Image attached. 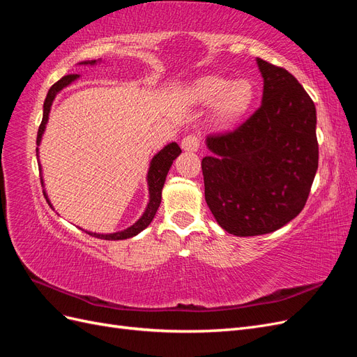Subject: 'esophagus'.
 <instances>
[{
    "mask_svg": "<svg viewBox=\"0 0 357 357\" xmlns=\"http://www.w3.org/2000/svg\"><path fill=\"white\" fill-rule=\"evenodd\" d=\"M199 144H201L199 138L193 134H189L181 139V147L188 150V152H197V150L199 149Z\"/></svg>",
    "mask_w": 357,
    "mask_h": 357,
    "instance_id": "esophagus-1",
    "label": "esophagus"
}]
</instances>
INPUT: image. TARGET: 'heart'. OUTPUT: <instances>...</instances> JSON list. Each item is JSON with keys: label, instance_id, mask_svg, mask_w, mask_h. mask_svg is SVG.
<instances>
[{"label": "heart", "instance_id": "heart-1", "mask_svg": "<svg viewBox=\"0 0 357 357\" xmlns=\"http://www.w3.org/2000/svg\"><path fill=\"white\" fill-rule=\"evenodd\" d=\"M189 95L198 104H214L215 121L220 125H231L252 109L256 89L248 79L232 82L223 75H204L190 86Z\"/></svg>", "mask_w": 357, "mask_h": 357}]
</instances>
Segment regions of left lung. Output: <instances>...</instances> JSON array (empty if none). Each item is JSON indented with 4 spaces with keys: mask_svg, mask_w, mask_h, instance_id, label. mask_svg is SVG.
<instances>
[{
    "mask_svg": "<svg viewBox=\"0 0 357 357\" xmlns=\"http://www.w3.org/2000/svg\"><path fill=\"white\" fill-rule=\"evenodd\" d=\"M262 104L244 123L207 137L205 201L222 228L253 236L282 228L305 207L319 167L316 105L287 70L257 58Z\"/></svg>",
    "mask_w": 357,
    "mask_h": 357,
    "instance_id": "1",
    "label": "left lung"
}]
</instances>
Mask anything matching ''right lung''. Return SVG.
I'll return each instance as SVG.
<instances>
[{"instance_id":"right-lung-1","label":"right lung","mask_w":357,"mask_h":357,"mask_svg":"<svg viewBox=\"0 0 357 357\" xmlns=\"http://www.w3.org/2000/svg\"><path fill=\"white\" fill-rule=\"evenodd\" d=\"M95 62L96 61L82 62V63H91V66H93ZM77 77H79L77 74L63 75L61 80H58L49 89L47 96H46V100H45V105H43V121L40 123L38 132H37V146L41 142L43 132H45V128H46L49 113H50V105H52L53 100H55L56 93L61 89L66 88V86H68L71 82H74ZM36 150H37V156H38V147ZM180 153H181V149L178 147V144L177 143H171V144H168V146H165L164 149H162L160 152L152 159V162H150V168H149V174H147L150 199H149V204H147V208H146L144 214L132 226H129V228L125 229V231L114 232V234H105V235L104 234H92V232H86V234L93 235V236H96V238H101V240H126V238H131V236L139 234L143 229H146L147 226L150 225V222L153 220L155 214H156V211L159 208L160 198H162V188H164V183H165L168 171H169V168L172 165V162H174V159ZM40 169H41V167H40ZM41 185H43V178H41ZM43 193H45V198L49 202L46 192H43ZM49 205L52 207L50 202H49Z\"/></svg>"}]
</instances>
